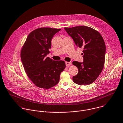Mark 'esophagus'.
<instances>
[{"mask_svg": "<svg viewBox=\"0 0 123 123\" xmlns=\"http://www.w3.org/2000/svg\"><path fill=\"white\" fill-rule=\"evenodd\" d=\"M65 64L67 66H69L71 65V63L70 62H65Z\"/></svg>", "mask_w": 123, "mask_h": 123, "instance_id": "1", "label": "esophagus"}]
</instances>
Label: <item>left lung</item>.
Instances as JSON below:
<instances>
[{
    "label": "left lung",
    "instance_id": "8db88e82",
    "mask_svg": "<svg viewBox=\"0 0 123 123\" xmlns=\"http://www.w3.org/2000/svg\"><path fill=\"white\" fill-rule=\"evenodd\" d=\"M75 44L83 49V62L73 61L72 64L78 69V74L73 77V81L79 85L93 83L104 68L106 47L101 35L94 29L78 26L64 28Z\"/></svg>",
    "mask_w": 123,
    "mask_h": 123
}]
</instances>
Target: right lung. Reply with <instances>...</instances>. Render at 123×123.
<instances>
[{
    "mask_svg": "<svg viewBox=\"0 0 123 123\" xmlns=\"http://www.w3.org/2000/svg\"><path fill=\"white\" fill-rule=\"evenodd\" d=\"M61 29L43 27L28 35L21 52V59L29 78L39 88H49L57 84L61 73L66 67L63 61H54L48 57L51 41Z\"/></svg>",
    "mask_w": 123,
    "mask_h": 123,
    "instance_id": "add662e5",
    "label": "right lung"
}]
</instances>
